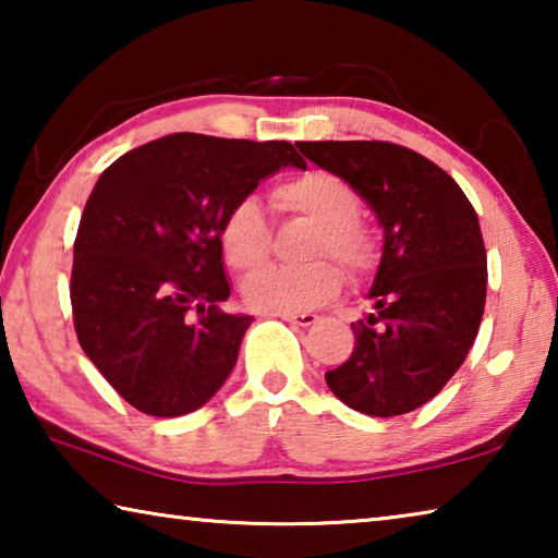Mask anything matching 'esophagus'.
<instances>
[{
  "mask_svg": "<svg viewBox=\"0 0 558 558\" xmlns=\"http://www.w3.org/2000/svg\"><path fill=\"white\" fill-rule=\"evenodd\" d=\"M286 323L290 325H298V327H310L317 323V315L315 313H300V315H280Z\"/></svg>",
  "mask_w": 558,
  "mask_h": 558,
  "instance_id": "1",
  "label": "esophagus"
}]
</instances>
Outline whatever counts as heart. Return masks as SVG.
Returning <instances> with one entry per match:
<instances>
[{
	"instance_id": "b5f03b06",
	"label": "heart",
	"mask_w": 558,
	"mask_h": 558,
	"mask_svg": "<svg viewBox=\"0 0 558 558\" xmlns=\"http://www.w3.org/2000/svg\"><path fill=\"white\" fill-rule=\"evenodd\" d=\"M276 209L315 223L305 266H268L245 280V305L263 315H298L325 305L342 288V263L352 278H366L379 263V241L366 226L362 196L327 169H307L280 182L270 192ZM219 243L226 263L239 272L260 268L270 256V226L258 202L241 199L226 211Z\"/></svg>"
}]
</instances>
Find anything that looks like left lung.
I'll use <instances>...</instances> for the list:
<instances>
[{"label": "left lung", "instance_id": "left-lung-1", "mask_svg": "<svg viewBox=\"0 0 558 558\" xmlns=\"http://www.w3.org/2000/svg\"><path fill=\"white\" fill-rule=\"evenodd\" d=\"M300 153L352 184L384 226L369 319L325 381L376 418L415 411L465 362L485 313L487 253L477 214L448 172L381 140L302 143Z\"/></svg>", "mask_w": 558, "mask_h": 558}]
</instances>
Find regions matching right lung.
<instances>
[{"label":"right lung","instance_id":"right-lung-1","mask_svg":"<svg viewBox=\"0 0 558 558\" xmlns=\"http://www.w3.org/2000/svg\"><path fill=\"white\" fill-rule=\"evenodd\" d=\"M290 143L177 132L130 149L93 186L73 243V327L108 384L157 418L192 413L231 374L253 317L219 307V229Z\"/></svg>","mask_w":558,"mask_h":558}]
</instances>
